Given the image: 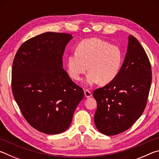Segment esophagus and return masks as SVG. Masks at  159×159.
I'll use <instances>...</instances> for the list:
<instances>
[{
	"label": "esophagus",
	"instance_id": "esophagus-1",
	"mask_svg": "<svg viewBox=\"0 0 159 159\" xmlns=\"http://www.w3.org/2000/svg\"><path fill=\"white\" fill-rule=\"evenodd\" d=\"M84 94L86 98H90V97L92 96V93H91L90 91L88 90H84Z\"/></svg>",
	"mask_w": 159,
	"mask_h": 159
}]
</instances>
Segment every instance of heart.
Returning a JSON list of instances; mask_svg holds the SVG:
<instances>
[{"label": "heart", "mask_w": 159, "mask_h": 159, "mask_svg": "<svg viewBox=\"0 0 159 159\" xmlns=\"http://www.w3.org/2000/svg\"><path fill=\"white\" fill-rule=\"evenodd\" d=\"M123 59L122 51L116 45L97 38L85 39L67 57V72L72 79L79 80L88 70V85H107L117 77Z\"/></svg>", "instance_id": "b5f03b06"}]
</instances>
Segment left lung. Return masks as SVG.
Here are the masks:
<instances>
[{
    "label": "left lung",
    "mask_w": 159,
    "mask_h": 159,
    "mask_svg": "<svg viewBox=\"0 0 159 159\" xmlns=\"http://www.w3.org/2000/svg\"><path fill=\"white\" fill-rule=\"evenodd\" d=\"M127 53L117 77L96 89L95 123L99 132L116 135L127 130L146 107L152 83L149 57L139 41L129 36Z\"/></svg>",
    "instance_id": "1"
}]
</instances>
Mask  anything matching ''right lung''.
<instances>
[{
  "instance_id": "add662e5",
  "label": "right lung",
  "mask_w": 159,
  "mask_h": 159,
  "mask_svg": "<svg viewBox=\"0 0 159 159\" xmlns=\"http://www.w3.org/2000/svg\"><path fill=\"white\" fill-rule=\"evenodd\" d=\"M72 35L46 32L23 43L12 68L13 96L26 121L41 133H63L84 97L63 69L62 57Z\"/></svg>"
}]
</instances>
